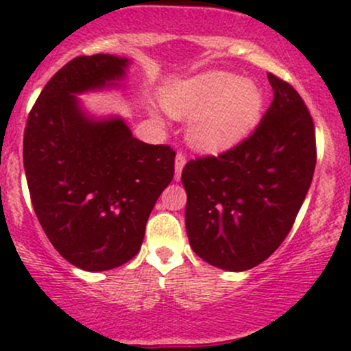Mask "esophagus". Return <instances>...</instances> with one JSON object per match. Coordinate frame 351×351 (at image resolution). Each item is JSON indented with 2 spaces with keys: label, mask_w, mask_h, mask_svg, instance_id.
Here are the masks:
<instances>
[{
  "label": "esophagus",
  "mask_w": 351,
  "mask_h": 351,
  "mask_svg": "<svg viewBox=\"0 0 351 351\" xmlns=\"http://www.w3.org/2000/svg\"><path fill=\"white\" fill-rule=\"evenodd\" d=\"M184 165H186V156H184V153L180 152L175 158V180H180Z\"/></svg>",
  "instance_id": "34e87169"
}]
</instances>
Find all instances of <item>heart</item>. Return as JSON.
I'll use <instances>...</instances> for the list:
<instances>
[{
    "label": "heart",
    "instance_id": "1",
    "mask_svg": "<svg viewBox=\"0 0 351 351\" xmlns=\"http://www.w3.org/2000/svg\"><path fill=\"white\" fill-rule=\"evenodd\" d=\"M162 104L175 119H191L189 143L219 153L251 135L263 115L264 97L252 80L229 72H208L165 88Z\"/></svg>",
    "mask_w": 351,
    "mask_h": 351
}]
</instances>
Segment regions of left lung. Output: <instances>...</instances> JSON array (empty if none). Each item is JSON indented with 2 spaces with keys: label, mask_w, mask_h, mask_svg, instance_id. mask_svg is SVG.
I'll use <instances>...</instances> for the list:
<instances>
[{
  "label": "left lung",
  "mask_w": 351,
  "mask_h": 351,
  "mask_svg": "<svg viewBox=\"0 0 351 351\" xmlns=\"http://www.w3.org/2000/svg\"><path fill=\"white\" fill-rule=\"evenodd\" d=\"M274 90L254 134L217 156L189 160L184 223L203 261L241 272L284 243L313 178L315 128L299 92L269 72Z\"/></svg>",
  "instance_id": "1"
}]
</instances>
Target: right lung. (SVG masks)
Instances as JSON below:
<instances>
[{
  "label": "right lung",
  "mask_w": 351,
  "mask_h": 351,
  "mask_svg": "<svg viewBox=\"0 0 351 351\" xmlns=\"http://www.w3.org/2000/svg\"><path fill=\"white\" fill-rule=\"evenodd\" d=\"M128 62L112 54L72 59L43 88L24 130L36 216L56 251L88 272L138 254L148 216L175 175L173 148L140 142L120 117L87 115L75 95L119 86Z\"/></svg>",
  "instance_id": "obj_1"
}]
</instances>
